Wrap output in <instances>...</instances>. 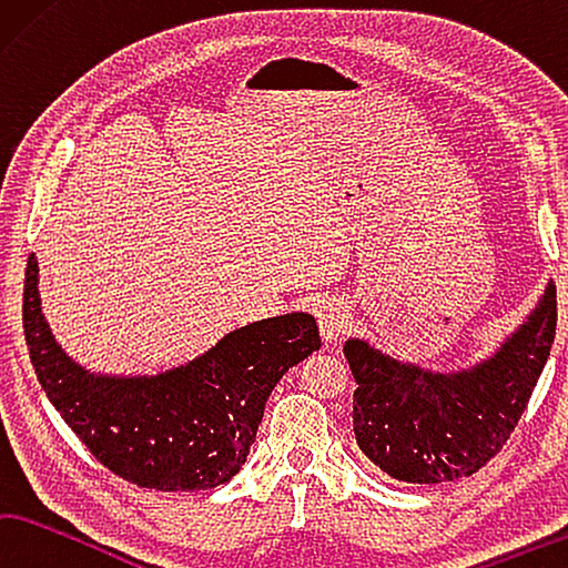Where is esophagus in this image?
I'll return each instance as SVG.
<instances>
[{
  "instance_id": "esophagus-1",
  "label": "esophagus",
  "mask_w": 568,
  "mask_h": 568,
  "mask_svg": "<svg viewBox=\"0 0 568 568\" xmlns=\"http://www.w3.org/2000/svg\"><path fill=\"white\" fill-rule=\"evenodd\" d=\"M316 322H320V332L324 336V342H334L339 336L346 324H349V306H346L342 300L336 296H326L320 304H316Z\"/></svg>"
}]
</instances>
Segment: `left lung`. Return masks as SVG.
<instances>
[{
    "instance_id": "obj_1",
    "label": "left lung",
    "mask_w": 568,
    "mask_h": 568,
    "mask_svg": "<svg viewBox=\"0 0 568 568\" xmlns=\"http://www.w3.org/2000/svg\"><path fill=\"white\" fill-rule=\"evenodd\" d=\"M554 336L556 290L549 284L529 322L469 372L432 374L366 342H346L356 444L396 481L444 484L476 474L519 424Z\"/></svg>"
}]
</instances>
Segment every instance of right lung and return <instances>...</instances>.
<instances>
[{"label": "right lung", "mask_w": 568, "mask_h": 568, "mask_svg": "<svg viewBox=\"0 0 568 568\" xmlns=\"http://www.w3.org/2000/svg\"><path fill=\"white\" fill-rule=\"evenodd\" d=\"M37 258L24 274V339L37 379L99 464L156 491H202L239 474L276 382L322 346L312 314L229 332L156 376H94L59 349L42 316Z\"/></svg>", "instance_id": "right-lung-1"}]
</instances>
